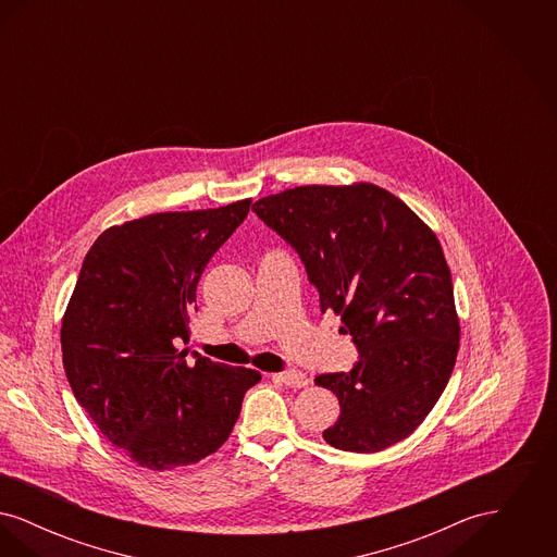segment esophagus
<instances>
[{
  "label": "esophagus",
  "instance_id": "34e87169",
  "mask_svg": "<svg viewBox=\"0 0 557 557\" xmlns=\"http://www.w3.org/2000/svg\"><path fill=\"white\" fill-rule=\"evenodd\" d=\"M271 380L273 382H280V384H286L292 388H305L309 386V377L302 373V371H280V373H271Z\"/></svg>",
  "mask_w": 557,
  "mask_h": 557
}]
</instances>
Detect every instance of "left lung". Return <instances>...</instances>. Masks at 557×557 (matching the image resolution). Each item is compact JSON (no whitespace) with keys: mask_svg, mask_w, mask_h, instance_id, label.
<instances>
[{"mask_svg":"<svg viewBox=\"0 0 557 557\" xmlns=\"http://www.w3.org/2000/svg\"><path fill=\"white\" fill-rule=\"evenodd\" d=\"M252 211L298 252L321 311L341 315L359 350L352 370L315 377L341 403L325 443L375 453L407 438L443 395L459 348L434 232L373 184L292 187Z\"/></svg>","mask_w":557,"mask_h":557,"instance_id":"8db88e82","label":"left lung"}]
</instances>
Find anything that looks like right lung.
<instances>
[{"mask_svg":"<svg viewBox=\"0 0 557 557\" xmlns=\"http://www.w3.org/2000/svg\"><path fill=\"white\" fill-rule=\"evenodd\" d=\"M154 212L94 242L62 318L69 384L108 441L148 470L189 466L232 434L261 373L180 350L196 286L250 211Z\"/></svg>","mask_w":557,"mask_h":557,"instance_id":"right-lung-1","label":"right lung"}]
</instances>
